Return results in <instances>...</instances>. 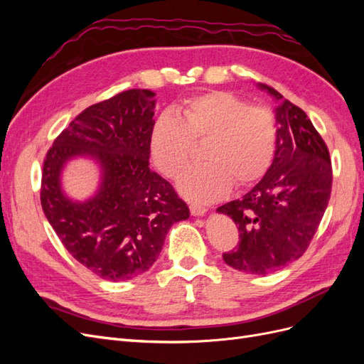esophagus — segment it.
Returning <instances> with one entry per match:
<instances>
[{"mask_svg":"<svg viewBox=\"0 0 364 364\" xmlns=\"http://www.w3.org/2000/svg\"><path fill=\"white\" fill-rule=\"evenodd\" d=\"M190 211H191V214H193L194 217H202V215H205V214L208 213V209L203 208V206L191 205V206H190Z\"/></svg>","mask_w":364,"mask_h":364,"instance_id":"1","label":"esophagus"}]
</instances>
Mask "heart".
I'll list each match as a JSON object with an SVG mask.
<instances>
[{"mask_svg":"<svg viewBox=\"0 0 364 364\" xmlns=\"http://www.w3.org/2000/svg\"><path fill=\"white\" fill-rule=\"evenodd\" d=\"M191 141H206L205 164L185 170L178 190L190 202L211 203L225 197L232 182L249 186L266 174L277 151V119L270 109L250 106L232 92L193 97L181 115L164 111L156 117L149 139L151 162L176 178L188 164Z\"/></svg>","mask_w":364,"mask_h":364,"instance_id":"b5f03b06","label":"heart"}]
</instances>
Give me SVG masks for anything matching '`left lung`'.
Masks as SVG:
<instances>
[{
	"mask_svg": "<svg viewBox=\"0 0 364 364\" xmlns=\"http://www.w3.org/2000/svg\"><path fill=\"white\" fill-rule=\"evenodd\" d=\"M257 87L277 102V151L261 181L217 213L240 230L238 247L223 253L228 266L267 274L304 255L328 206L333 171L325 142L302 109L267 85Z\"/></svg>",
	"mask_w": 364,
	"mask_h": 364,
	"instance_id": "1",
	"label": "left lung"
}]
</instances>
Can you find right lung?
Wrapping results in <instances>:
<instances>
[{"label":"right lung","instance_id":"right-lung-1","mask_svg":"<svg viewBox=\"0 0 364 364\" xmlns=\"http://www.w3.org/2000/svg\"><path fill=\"white\" fill-rule=\"evenodd\" d=\"M155 94L130 90L92 105L53 142L43 162V214L71 257L97 277L126 281L147 272L170 228L190 217L173 186L149 167ZM74 159L101 173L87 200H73L61 174Z\"/></svg>","mask_w":364,"mask_h":364}]
</instances>
